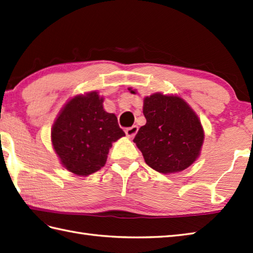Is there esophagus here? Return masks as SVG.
Returning <instances> with one entry per match:
<instances>
[{
    "label": "esophagus",
    "mask_w": 253,
    "mask_h": 253,
    "mask_svg": "<svg viewBox=\"0 0 253 253\" xmlns=\"http://www.w3.org/2000/svg\"><path fill=\"white\" fill-rule=\"evenodd\" d=\"M125 132H126V136L128 138H133L134 136H136V133L138 132V126L133 125L131 127H129V128L126 129Z\"/></svg>",
    "instance_id": "obj_1"
}]
</instances>
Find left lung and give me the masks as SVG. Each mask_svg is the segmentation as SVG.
<instances>
[{"mask_svg":"<svg viewBox=\"0 0 253 253\" xmlns=\"http://www.w3.org/2000/svg\"><path fill=\"white\" fill-rule=\"evenodd\" d=\"M131 93L136 90L128 88ZM146 124L133 139L145 163L161 173L190 167L201 155L205 132L198 116L177 95L155 92L143 100Z\"/></svg>","mask_w":253,"mask_h":253,"instance_id":"8db88e82","label":"left lung"}]
</instances>
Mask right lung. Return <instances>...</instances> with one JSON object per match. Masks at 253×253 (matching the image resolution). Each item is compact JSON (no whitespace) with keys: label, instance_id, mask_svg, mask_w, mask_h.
Listing matches in <instances>:
<instances>
[{"label":"right lung","instance_id":"add662e5","mask_svg":"<svg viewBox=\"0 0 253 253\" xmlns=\"http://www.w3.org/2000/svg\"><path fill=\"white\" fill-rule=\"evenodd\" d=\"M115 114L103 109L97 91L71 98L51 127V143L61 165L78 175H89L105 165L112 143L124 137Z\"/></svg>","mask_w":253,"mask_h":253}]
</instances>
